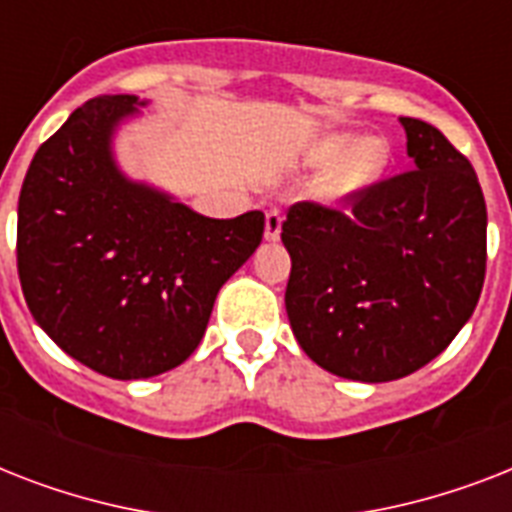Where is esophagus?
Returning a JSON list of instances; mask_svg holds the SVG:
<instances>
[{"label":"esophagus","instance_id":"esophagus-1","mask_svg":"<svg viewBox=\"0 0 512 512\" xmlns=\"http://www.w3.org/2000/svg\"><path fill=\"white\" fill-rule=\"evenodd\" d=\"M281 223H284V215H281V209H268V212H265V239H268V241L279 239Z\"/></svg>","mask_w":512,"mask_h":512}]
</instances>
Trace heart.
Masks as SVG:
<instances>
[{"label":"heart","instance_id":"heart-1","mask_svg":"<svg viewBox=\"0 0 512 512\" xmlns=\"http://www.w3.org/2000/svg\"><path fill=\"white\" fill-rule=\"evenodd\" d=\"M316 162L332 164V170L319 183V196L342 201L366 191L382 177L390 162L388 146L382 140H361L356 135H332L316 151Z\"/></svg>","mask_w":512,"mask_h":512}]
</instances>
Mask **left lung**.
<instances>
[{
    "label": "left lung",
    "mask_w": 512,
    "mask_h": 512,
    "mask_svg": "<svg viewBox=\"0 0 512 512\" xmlns=\"http://www.w3.org/2000/svg\"><path fill=\"white\" fill-rule=\"evenodd\" d=\"M401 124L414 170L350 196L348 212L297 201L281 225L292 332L321 369L345 380L417 372L465 327L484 287L476 170L433 124L412 116Z\"/></svg>",
    "instance_id": "8db88e82"
}]
</instances>
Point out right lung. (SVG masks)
<instances>
[{"instance_id":"right-lung-1","label":"right lung","mask_w":512,"mask_h":512,"mask_svg":"<svg viewBox=\"0 0 512 512\" xmlns=\"http://www.w3.org/2000/svg\"><path fill=\"white\" fill-rule=\"evenodd\" d=\"M135 95L87 100L31 159L18 276L36 324L114 380L170 372L199 348L215 297L263 241L260 209L215 220L135 183L114 159Z\"/></svg>"}]
</instances>
